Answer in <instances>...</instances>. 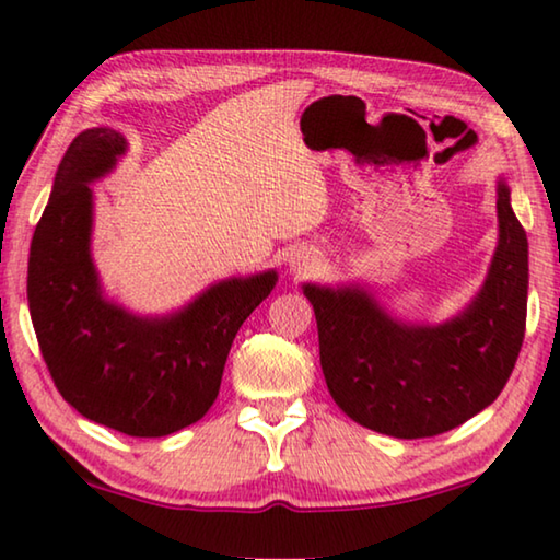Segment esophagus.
I'll return each instance as SVG.
<instances>
[{"label":"esophagus","mask_w":560,"mask_h":560,"mask_svg":"<svg viewBox=\"0 0 560 560\" xmlns=\"http://www.w3.org/2000/svg\"><path fill=\"white\" fill-rule=\"evenodd\" d=\"M291 267H293V271H299V273L318 271L320 269V254L315 249H301V252L293 254Z\"/></svg>","instance_id":"1"}]
</instances>
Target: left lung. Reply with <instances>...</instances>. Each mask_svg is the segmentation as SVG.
Here are the masks:
<instances>
[{"label": "left lung", "mask_w": 560, "mask_h": 560, "mask_svg": "<svg viewBox=\"0 0 560 560\" xmlns=\"http://www.w3.org/2000/svg\"><path fill=\"white\" fill-rule=\"evenodd\" d=\"M497 218L500 245L485 287L443 325L399 323L354 287H303L325 382L352 421L394 439H431L500 396L524 342L528 289V242L504 180Z\"/></svg>", "instance_id": "1"}]
</instances>
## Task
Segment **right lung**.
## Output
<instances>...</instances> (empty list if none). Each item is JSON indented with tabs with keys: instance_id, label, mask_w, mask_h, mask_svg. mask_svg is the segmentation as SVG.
Listing matches in <instances>:
<instances>
[{
	"instance_id": "right-lung-1",
	"label": "right lung",
	"mask_w": 560,
	"mask_h": 560,
	"mask_svg": "<svg viewBox=\"0 0 560 560\" xmlns=\"http://www.w3.org/2000/svg\"><path fill=\"white\" fill-rule=\"evenodd\" d=\"M125 149L109 127L80 131L68 147L32 240L28 311L50 377L78 413L135 439H161L202 419L218 399L232 340L277 271L220 281L166 318L109 303L90 257V183Z\"/></svg>"
}]
</instances>
